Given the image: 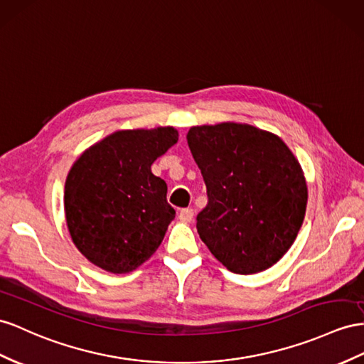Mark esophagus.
Instances as JSON below:
<instances>
[{"mask_svg":"<svg viewBox=\"0 0 364 364\" xmlns=\"http://www.w3.org/2000/svg\"><path fill=\"white\" fill-rule=\"evenodd\" d=\"M178 218H180V221H183V223H191L192 218H193V212H192L191 209H183V210H180V213H178Z\"/></svg>","mask_w":364,"mask_h":364,"instance_id":"esophagus-1","label":"esophagus"}]
</instances>
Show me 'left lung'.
Wrapping results in <instances>:
<instances>
[{
    "label": "left lung",
    "instance_id": "1",
    "mask_svg": "<svg viewBox=\"0 0 364 364\" xmlns=\"http://www.w3.org/2000/svg\"><path fill=\"white\" fill-rule=\"evenodd\" d=\"M188 144L208 188L197 230L230 272L250 275L283 258L300 230L307 184L282 138L235 121L192 126Z\"/></svg>",
    "mask_w": 364,
    "mask_h": 364
}]
</instances>
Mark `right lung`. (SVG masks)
<instances>
[{
    "label": "right lung",
    "mask_w": 364,
    "mask_h": 364,
    "mask_svg": "<svg viewBox=\"0 0 364 364\" xmlns=\"http://www.w3.org/2000/svg\"><path fill=\"white\" fill-rule=\"evenodd\" d=\"M176 141L172 126L121 129L72 164L64 213L73 245L92 264L129 274L161 245L175 210L166 200L167 184L151 166Z\"/></svg>",
    "instance_id": "add662e5"
}]
</instances>
